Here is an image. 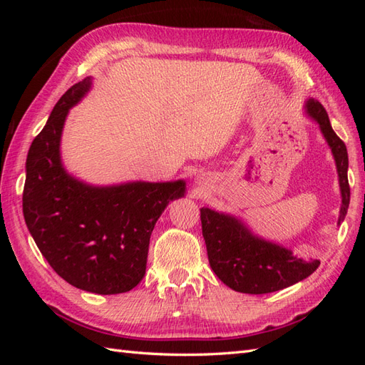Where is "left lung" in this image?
Instances as JSON below:
<instances>
[{"label":"left lung","instance_id":"8db88e82","mask_svg":"<svg viewBox=\"0 0 365 365\" xmlns=\"http://www.w3.org/2000/svg\"><path fill=\"white\" fill-rule=\"evenodd\" d=\"M304 113L319 125L336 163L342 199L337 220L340 226L350 205L346 147L332 130L320 102L307 98ZM200 221L213 273L235 292L262 294L282 290L309 277L320 265V260L298 257L292 247L257 235L240 216L202 207Z\"/></svg>","mask_w":365,"mask_h":365}]
</instances>
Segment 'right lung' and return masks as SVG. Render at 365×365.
Returning <instances> with one entry per match:
<instances>
[{
	"mask_svg": "<svg viewBox=\"0 0 365 365\" xmlns=\"http://www.w3.org/2000/svg\"><path fill=\"white\" fill-rule=\"evenodd\" d=\"M92 89V76L58 100L26 157L23 216L50 267L71 285L98 294L123 293L143 281L152 230L187 182L131 180L92 185L61 157L68 111Z\"/></svg>",
	"mask_w": 365,
	"mask_h": 365,
	"instance_id": "right-lung-1",
	"label": "right lung"
}]
</instances>
